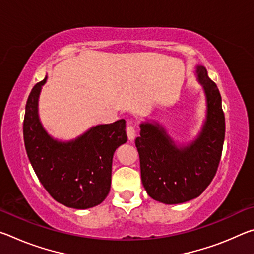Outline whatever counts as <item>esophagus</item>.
Here are the masks:
<instances>
[{
	"mask_svg": "<svg viewBox=\"0 0 254 254\" xmlns=\"http://www.w3.org/2000/svg\"><path fill=\"white\" fill-rule=\"evenodd\" d=\"M127 134L128 140H130V141L134 140V137H135V135H136L135 127H133V126H128V127H127Z\"/></svg>",
	"mask_w": 254,
	"mask_h": 254,
	"instance_id": "obj_1",
	"label": "esophagus"
}]
</instances>
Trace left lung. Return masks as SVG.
Returning a JSON list of instances; mask_svg holds the SVG:
<instances>
[{"mask_svg":"<svg viewBox=\"0 0 254 254\" xmlns=\"http://www.w3.org/2000/svg\"><path fill=\"white\" fill-rule=\"evenodd\" d=\"M196 76L206 98V119L198 135L187 144H177L161 124L152 121L140 124V136L135 139L143 187L151 198L163 204L198 197L221 160L225 136L221 94L204 66H196Z\"/></svg>","mask_w":254,"mask_h":254,"instance_id":"left-lung-1","label":"left lung"}]
</instances>
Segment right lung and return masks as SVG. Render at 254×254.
I'll return each instance as SVG.
<instances>
[{
  "mask_svg": "<svg viewBox=\"0 0 254 254\" xmlns=\"http://www.w3.org/2000/svg\"><path fill=\"white\" fill-rule=\"evenodd\" d=\"M44 80L34 85L25 105L23 137L27 154L42 186L67 207L91 208L109 195L113 154L127 141L126 121L100 124L70 141L54 139L39 118Z\"/></svg>",
  "mask_w": 254,
  "mask_h": 254,
  "instance_id": "obj_1",
  "label": "right lung"
}]
</instances>
